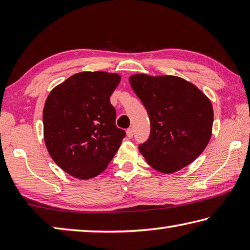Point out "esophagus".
Wrapping results in <instances>:
<instances>
[{
    "label": "esophagus",
    "instance_id": "esophagus-1",
    "mask_svg": "<svg viewBox=\"0 0 250 250\" xmlns=\"http://www.w3.org/2000/svg\"><path fill=\"white\" fill-rule=\"evenodd\" d=\"M126 135H128V138L133 137V129L132 128H129L128 130H126Z\"/></svg>",
    "mask_w": 250,
    "mask_h": 250
}]
</instances>
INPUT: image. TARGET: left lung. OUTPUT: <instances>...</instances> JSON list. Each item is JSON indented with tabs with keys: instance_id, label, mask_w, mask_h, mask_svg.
Masks as SVG:
<instances>
[{
	"instance_id": "1",
	"label": "left lung",
	"mask_w": 250,
	"mask_h": 250,
	"mask_svg": "<svg viewBox=\"0 0 250 250\" xmlns=\"http://www.w3.org/2000/svg\"><path fill=\"white\" fill-rule=\"evenodd\" d=\"M129 82L150 119V137L139 146L146 162L166 174L191 164L209 142L214 120L209 99L176 76L137 74Z\"/></svg>"
}]
</instances>
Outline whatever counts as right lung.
I'll use <instances>...</instances> for the list:
<instances>
[{
	"mask_svg": "<svg viewBox=\"0 0 250 250\" xmlns=\"http://www.w3.org/2000/svg\"><path fill=\"white\" fill-rule=\"evenodd\" d=\"M119 83L118 74L83 71L55 87L46 99L45 145L55 163L71 176L99 175L125 137L110 104Z\"/></svg>",
	"mask_w": 250,
	"mask_h": 250,
	"instance_id": "add662e5",
	"label": "right lung"
}]
</instances>
